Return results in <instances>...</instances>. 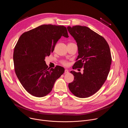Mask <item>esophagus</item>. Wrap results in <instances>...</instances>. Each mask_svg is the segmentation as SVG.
Instances as JSON below:
<instances>
[{
    "label": "esophagus",
    "instance_id": "1",
    "mask_svg": "<svg viewBox=\"0 0 128 128\" xmlns=\"http://www.w3.org/2000/svg\"><path fill=\"white\" fill-rule=\"evenodd\" d=\"M68 73H69L68 70L65 69V71H64V74H68Z\"/></svg>",
    "mask_w": 128,
    "mask_h": 128
}]
</instances>
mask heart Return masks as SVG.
<instances>
[{
    "instance_id": "heart-1",
    "label": "heart",
    "mask_w": 128,
    "mask_h": 128,
    "mask_svg": "<svg viewBox=\"0 0 128 128\" xmlns=\"http://www.w3.org/2000/svg\"><path fill=\"white\" fill-rule=\"evenodd\" d=\"M61 63L63 65H64V66H67L68 65V64H69L68 62L67 61H65V60H62V61H61Z\"/></svg>"
}]
</instances>
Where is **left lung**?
Wrapping results in <instances>:
<instances>
[{
	"mask_svg": "<svg viewBox=\"0 0 128 128\" xmlns=\"http://www.w3.org/2000/svg\"><path fill=\"white\" fill-rule=\"evenodd\" d=\"M77 43L78 56L74 69L84 67V72H70L74 80L68 87L76 96L84 98L95 94L107 79L112 64L110 48L102 36L86 26L67 27Z\"/></svg>",
	"mask_w": 128,
	"mask_h": 128,
	"instance_id": "8db88e82",
	"label": "left lung"
}]
</instances>
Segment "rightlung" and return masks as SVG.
I'll list each match as a JSON object with an SVG mask.
<instances>
[{"instance_id":"1","label":"right lung","mask_w":128,"mask_h":128,"mask_svg":"<svg viewBox=\"0 0 128 128\" xmlns=\"http://www.w3.org/2000/svg\"><path fill=\"white\" fill-rule=\"evenodd\" d=\"M68 38L64 26L42 25L23 33L14 49V71L24 88L35 97L49 94L64 68L56 66L48 68L44 61L61 36Z\"/></svg>"}]
</instances>
